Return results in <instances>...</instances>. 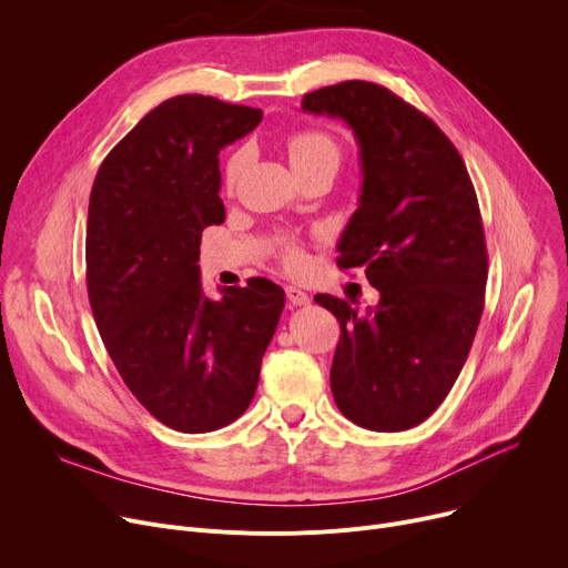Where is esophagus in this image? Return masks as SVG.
Wrapping results in <instances>:
<instances>
[{"label": "esophagus", "mask_w": 568, "mask_h": 568, "mask_svg": "<svg viewBox=\"0 0 568 568\" xmlns=\"http://www.w3.org/2000/svg\"><path fill=\"white\" fill-rule=\"evenodd\" d=\"M285 294H287V301H290L292 306H306V304H311V296L304 290H298L294 285H287Z\"/></svg>", "instance_id": "1"}]
</instances>
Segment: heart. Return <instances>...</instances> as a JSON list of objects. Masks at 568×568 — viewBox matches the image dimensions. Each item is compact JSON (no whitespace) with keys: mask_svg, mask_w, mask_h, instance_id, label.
Wrapping results in <instances>:
<instances>
[{"mask_svg":"<svg viewBox=\"0 0 568 568\" xmlns=\"http://www.w3.org/2000/svg\"><path fill=\"white\" fill-rule=\"evenodd\" d=\"M287 158H290V164L296 169V166H304V164H311V162H317V160H324V158H331V160H339V148L335 143L333 136L324 134V132H317V130H301V132H294L287 143ZM244 150H237V153L231 155L229 164H225V184L233 186L242 173V166H244ZM306 255L304 251H301L296 244L292 242H285V262L290 264V267H301L304 264Z\"/></svg>","mask_w":568,"mask_h":568,"instance_id":"1","label":"heart"}]
</instances>
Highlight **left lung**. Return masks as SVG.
Listing matches in <instances>:
<instances>
[{
	"label": "left lung",
	"instance_id": "left-lung-1",
	"mask_svg": "<svg viewBox=\"0 0 568 568\" xmlns=\"http://www.w3.org/2000/svg\"><path fill=\"white\" fill-rule=\"evenodd\" d=\"M301 109L356 136L361 196L337 267H363L379 304L315 301L339 322L331 390L345 418L372 432L427 420L455 386L484 311L488 257L475 189L457 148L393 91L339 82Z\"/></svg>",
	"mask_w": 568,
	"mask_h": 568
}]
</instances>
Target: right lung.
<instances>
[{"label":"right lung","instance_id":"right-lung-1","mask_svg":"<svg viewBox=\"0 0 568 568\" xmlns=\"http://www.w3.org/2000/svg\"><path fill=\"white\" fill-rule=\"evenodd\" d=\"M262 111L175 95L104 158L89 201L87 287L102 343L132 395L182 434H205L248 408L285 292L267 278L201 285V235L225 219L221 148Z\"/></svg>","mask_w":568,"mask_h":568}]
</instances>
